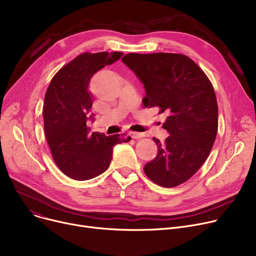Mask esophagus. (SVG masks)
<instances>
[{
	"label": "esophagus",
	"instance_id": "1",
	"mask_svg": "<svg viewBox=\"0 0 256 256\" xmlns=\"http://www.w3.org/2000/svg\"><path fill=\"white\" fill-rule=\"evenodd\" d=\"M128 135L132 138V139H140V138H143L145 135L142 132H130Z\"/></svg>",
	"mask_w": 256,
	"mask_h": 256
}]
</instances>
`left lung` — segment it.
Wrapping results in <instances>:
<instances>
[{"instance_id":"1","label":"left lung","mask_w":256,"mask_h":256,"mask_svg":"<svg viewBox=\"0 0 256 256\" xmlns=\"http://www.w3.org/2000/svg\"><path fill=\"white\" fill-rule=\"evenodd\" d=\"M122 62L144 85L147 108L168 116L163 128L169 132L158 145V154L144 172L158 186H176L190 178L208 158L218 130L216 94L206 74L182 54L130 52Z\"/></svg>"}]
</instances>
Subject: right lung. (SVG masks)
I'll use <instances>...</instances> for the list:
<instances>
[{
  "instance_id": "add662e5",
  "label": "right lung",
  "mask_w": 256,
  "mask_h": 256,
  "mask_svg": "<svg viewBox=\"0 0 256 256\" xmlns=\"http://www.w3.org/2000/svg\"><path fill=\"white\" fill-rule=\"evenodd\" d=\"M124 52H84L63 66L50 80L44 106V132L52 156L59 169L76 180H88L110 166L116 144L130 137L106 136L86 126L93 104L89 90L92 76L122 57Z\"/></svg>"
}]
</instances>
